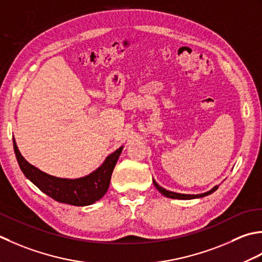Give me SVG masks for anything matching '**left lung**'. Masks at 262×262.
I'll list each match as a JSON object with an SVG mask.
<instances>
[{
    "label": "left lung",
    "mask_w": 262,
    "mask_h": 262,
    "mask_svg": "<svg viewBox=\"0 0 262 262\" xmlns=\"http://www.w3.org/2000/svg\"><path fill=\"white\" fill-rule=\"evenodd\" d=\"M152 182L156 186V189L161 192V193L165 196H167V198H172V199H182V200H189V199H195V198H201V196H206L208 194L212 193L213 191H216L218 189V186H215V188H212L210 191L206 192V193H201V194H182V193H176V192H172V191H168V190H165L164 188H162L161 185H158L157 182L155 180H152Z\"/></svg>",
    "instance_id": "left-lung-1"
}]
</instances>
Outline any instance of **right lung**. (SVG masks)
I'll list each match as a JSON object with an SVG mask.
<instances>
[{"label":"right lung","instance_id":"1","mask_svg":"<svg viewBox=\"0 0 262 262\" xmlns=\"http://www.w3.org/2000/svg\"><path fill=\"white\" fill-rule=\"evenodd\" d=\"M13 148L19 166L27 179L52 199L72 206L93 205L107 192L112 173L123 149V147H120L116 151L111 154L103 165L92 174L84 178L70 180L46 174L29 164L21 156L14 139Z\"/></svg>","mask_w":262,"mask_h":262}]
</instances>
